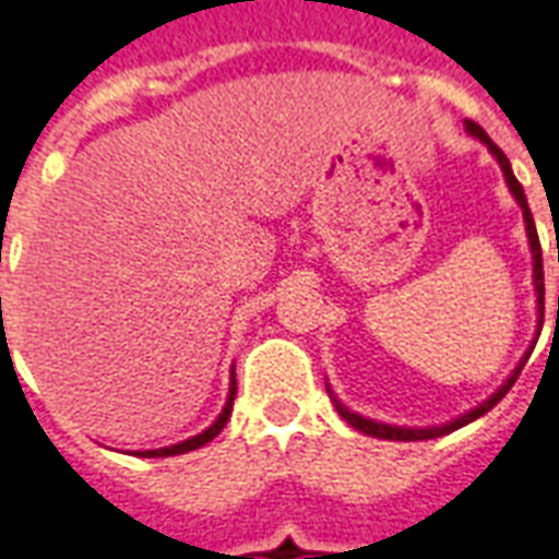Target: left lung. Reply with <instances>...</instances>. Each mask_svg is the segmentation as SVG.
Returning a JSON list of instances; mask_svg holds the SVG:
<instances>
[{
	"label": "left lung",
	"instance_id": "1",
	"mask_svg": "<svg viewBox=\"0 0 559 559\" xmlns=\"http://www.w3.org/2000/svg\"><path fill=\"white\" fill-rule=\"evenodd\" d=\"M467 131L473 134V138H479L485 146L491 148L493 158L500 160V167H503V176L506 182H509V191L515 194V200L521 203V209H524V224H527V236H530V248H533V281H536V293H539V311H545V272H542V245H539V236H536V224H533V215H530V206H527V197H524V188H521V182L515 179V173H512V167H509V158H506L503 152H500V146L493 143L485 131H481L476 122H467ZM557 311H559V296H557ZM559 317V314H557ZM527 362V359H524ZM524 362L518 365V371L509 380H506L503 386L493 392L491 399L485 401L481 407H476V411L464 413L461 419L449 421V425H440V428H395V425H380V421H371V419H362V416H356V413H350L344 404H338L335 401V407H338L341 419L347 421V425H353L356 431L368 433V437H380V440H433V437H443V433L455 431V428H464L467 421L479 419V416H485V413L491 411L497 401H503V395L509 392V389L515 386L518 374H521V368H524Z\"/></svg>",
	"mask_w": 559,
	"mask_h": 559
}]
</instances>
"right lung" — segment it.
Wrapping results in <instances>:
<instances>
[{"mask_svg":"<svg viewBox=\"0 0 559 559\" xmlns=\"http://www.w3.org/2000/svg\"><path fill=\"white\" fill-rule=\"evenodd\" d=\"M233 399H236V377H233L230 383V399H227V407L221 411V416L212 425H209L206 431L197 433V437H191V440H185V443H176V445H167V449H152V452H140L143 457H167V455H182V452H191V449H200V445H206L209 440H215L221 433V428L227 425V419H230L233 413Z\"/></svg>","mask_w":559,"mask_h":559,"instance_id":"right-lung-1","label":"right lung"}]
</instances>
